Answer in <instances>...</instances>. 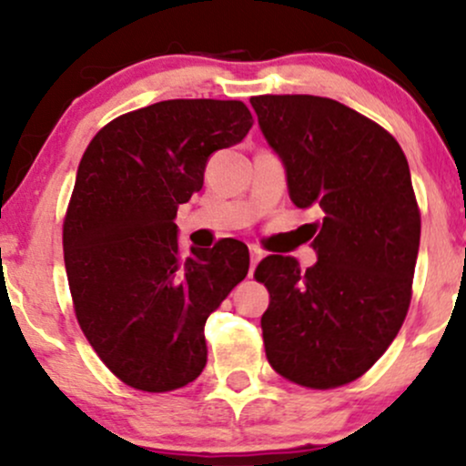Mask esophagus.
Returning a JSON list of instances; mask_svg holds the SVG:
<instances>
[{
	"instance_id": "obj_1",
	"label": "esophagus",
	"mask_w": 466,
	"mask_h": 466,
	"mask_svg": "<svg viewBox=\"0 0 466 466\" xmlns=\"http://www.w3.org/2000/svg\"><path fill=\"white\" fill-rule=\"evenodd\" d=\"M260 258H263V251H260L258 248H254V245H251V248H249V276L254 274L256 265L260 263Z\"/></svg>"
}]
</instances>
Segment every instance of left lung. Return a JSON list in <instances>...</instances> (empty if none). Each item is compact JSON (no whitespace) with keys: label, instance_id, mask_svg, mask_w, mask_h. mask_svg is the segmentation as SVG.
Wrapping results in <instances>:
<instances>
[{"label":"left lung","instance_id":"1","mask_svg":"<svg viewBox=\"0 0 466 466\" xmlns=\"http://www.w3.org/2000/svg\"><path fill=\"white\" fill-rule=\"evenodd\" d=\"M269 147L280 155L318 263L300 269L271 254L254 278L269 291L260 318L267 361L311 390L360 379L403 326L420 243V210L403 148L350 106L322 96L249 98Z\"/></svg>","mask_w":466,"mask_h":466}]
</instances>
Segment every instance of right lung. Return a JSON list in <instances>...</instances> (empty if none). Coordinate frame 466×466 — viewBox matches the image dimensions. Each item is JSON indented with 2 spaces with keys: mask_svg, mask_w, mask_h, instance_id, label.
Listing matches in <instances>:
<instances>
[{
  "mask_svg": "<svg viewBox=\"0 0 466 466\" xmlns=\"http://www.w3.org/2000/svg\"><path fill=\"white\" fill-rule=\"evenodd\" d=\"M254 125L240 100H162L117 116L78 164L63 221L74 313L100 361L127 386L170 392L206 368V319L248 276V245L218 240L181 258L179 203L212 153Z\"/></svg>",
  "mask_w": 466,
  "mask_h": 466,
  "instance_id": "1",
  "label": "right lung"
}]
</instances>
